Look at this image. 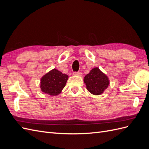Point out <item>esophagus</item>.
<instances>
[{"label":"esophagus","mask_w":149,"mask_h":149,"mask_svg":"<svg viewBox=\"0 0 149 149\" xmlns=\"http://www.w3.org/2000/svg\"><path fill=\"white\" fill-rule=\"evenodd\" d=\"M73 74L74 76H81V73H80V72H74L73 73Z\"/></svg>","instance_id":"esophagus-1"}]
</instances>
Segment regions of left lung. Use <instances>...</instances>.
Wrapping results in <instances>:
<instances>
[{
	"mask_svg": "<svg viewBox=\"0 0 149 149\" xmlns=\"http://www.w3.org/2000/svg\"><path fill=\"white\" fill-rule=\"evenodd\" d=\"M84 83L89 93L94 95H100L109 86L110 81L106 74L96 67L84 76Z\"/></svg>",
	"mask_w": 149,
	"mask_h": 149,
	"instance_id": "8db88e82",
	"label": "left lung"
}]
</instances>
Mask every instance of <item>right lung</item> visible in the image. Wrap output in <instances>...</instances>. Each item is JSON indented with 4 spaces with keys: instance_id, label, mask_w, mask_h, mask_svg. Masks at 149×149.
Returning a JSON list of instances; mask_svg holds the SVG:
<instances>
[{
    "instance_id": "1",
    "label": "right lung",
    "mask_w": 149,
    "mask_h": 149,
    "mask_svg": "<svg viewBox=\"0 0 149 149\" xmlns=\"http://www.w3.org/2000/svg\"><path fill=\"white\" fill-rule=\"evenodd\" d=\"M68 76L54 68L43 75L40 79V89L50 96L60 94L65 86Z\"/></svg>"
}]
</instances>
